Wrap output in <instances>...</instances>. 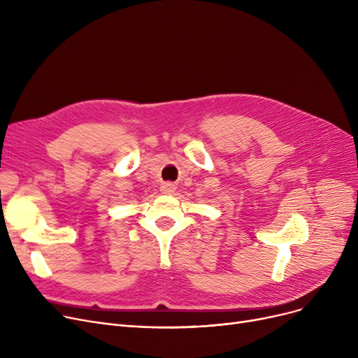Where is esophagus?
<instances>
[{
	"label": "esophagus",
	"instance_id": "34e87169",
	"mask_svg": "<svg viewBox=\"0 0 358 358\" xmlns=\"http://www.w3.org/2000/svg\"><path fill=\"white\" fill-rule=\"evenodd\" d=\"M176 192V187H174V184H171V182H165L164 185H162V193L164 194H173Z\"/></svg>",
	"mask_w": 358,
	"mask_h": 358
}]
</instances>
